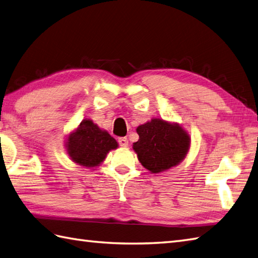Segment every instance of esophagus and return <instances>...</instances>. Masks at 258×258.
I'll return each instance as SVG.
<instances>
[{
  "instance_id": "34e87169",
  "label": "esophagus",
  "mask_w": 258,
  "mask_h": 258,
  "mask_svg": "<svg viewBox=\"0 0 258 258\" xmlns=\"http://www.w3.org/2000/svg\"><path fill=\"white\" fill-rule=\"evenodd\" d=\"M118 142H119V145L121 146V147H128V145H129L128 139L125 138V137H121V138H119Z\"/></svg>"
}]
</instances>
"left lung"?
I'll list each match as a JSON object with an SVG mask.
<instances>
[{
  "label": "left lung",
  "mask_w": 258,
  "mask_h": 258,
  "mask_svg": "<svg viewBox=\"0 0 258 258\" xmlns=\"http://www.w3.org/2000/svg\"><path fill=\"white\" fill-rule=\"evenodd\" d=\"M139 140L134 150L146 169L152 173L162 172L184 159L190 146L187 134L177 124L152 119L137 128Z\"/></svg>",
  "instance_id": "8db88e82"
}]
</instances>
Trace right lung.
<instances>
[{"instance_id": "add662e5", "label": "right lung", "mask_w": 258, "mask_h": 258, "mask_svg": "<svg viewBox=\"0 0 258 258\" xmlns=\"http://www.w3.org/2000/svg\"><path fill=\"white\" fill-rule=\"evenodd\" d=\"M117 147V141L89 119L84 120L67 142V150L73 161L88 168L98 165L106 154Z\"/></svg>"}]
</instances>
